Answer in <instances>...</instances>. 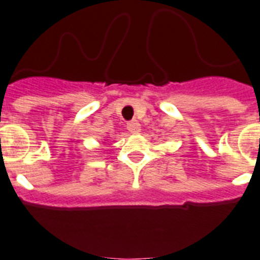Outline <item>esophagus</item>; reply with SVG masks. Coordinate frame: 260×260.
<instances>
[{
  "label": "esophagus",
  "instance_id": "obj_1",
  "mask_svg": "<svg viewBox=\"0 0 260 260\" xmlns=\"http://www.w3.org/2000/svg\"><path fill=\"white\" fill-rule=\"evenodd\" d=\"M127 130L132 134H138L141 132V125H139L138 121H132L127 123Z\"/></svg>",
  "mask_w": 260,
  "mask_h": 260
}]
</instances>
